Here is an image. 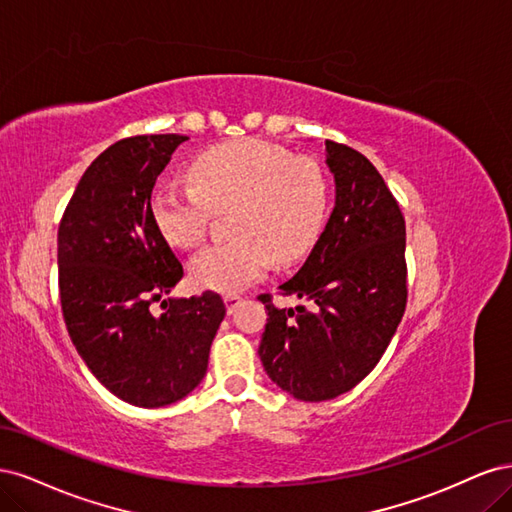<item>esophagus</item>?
<instances>
[{"label":"esophagus","instance_id":"1","mask_svg":"<svg viewBox=\"0 0 512 512\" xmlns=\"http://www.w3.org/2000/svg\"><path fill=\"white\" fill-rule=\"evenodd\" d=\"M241 301H243V299H241V294H226V297H224V303H226L228 314L235 312V309L239 307V303H241Z\"/></svg>","mask_w":512,"mask_h":512}]
</instances>
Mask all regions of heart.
Listing matches in <instances>:
<instances>
[{
	"label": "heart",
	"mask_w": 512,
	"mask_h": 512,
	"mask_svg": "<svg viewBox=\"0 0 512 512\" xmlns=\"http://www.w3.org/2000/svg\"><path fill=\"white\" fill-rule=\"evenodd\" d=\"M190 181H162L151 196V218L164 241L194 247L213 213L232 209L235 237L209 243L190 260L198 288L235 294L262 280L273 262L301 260L327 224L331 190L322 166L258 138L205 151L192 162Z\"/></svg>",
	"instance_id": "1"
}]
</instances>
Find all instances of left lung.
Instances as JSON below:
<instances>
[{"label":"left lung","mask_w":512,"mask_h":512,"mask_svg":"<svg viewBox=\"0 0 512 512\" xmlns=\"http://www.w3.org/2000/svg\"><path fill=\"white\" fill-rule=\"evenodd\" d=\"M335 207L312 254L284 297L312 309H267L260 361L269 378L301 401H324L354 389L378 365L408 301L406 220L395 196L363 153L327 141Z\"/></svg>","instance_id":"obj_1"}]
</instances>
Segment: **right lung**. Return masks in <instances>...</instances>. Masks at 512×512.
<instances>
[{
  "mask_svg": "<svg viewBox=\"0 0 512 512\" xmlns=\"http://www.w3.org/2000/svg\"><path fill=\"white\" fill-rule=\"evenodd\" d=\"M181 134L121 138L89 164L57 232L59 299L72 344L108 391L138 408L192 393L226 316L218 292L160 301L183 267L151 218V190Z\"/></svg>",
  "mask_w": 512,
  "mask_h": 512,
  "instance_id": "obj_1",
  "label": "right lung"
}]
</instances>
